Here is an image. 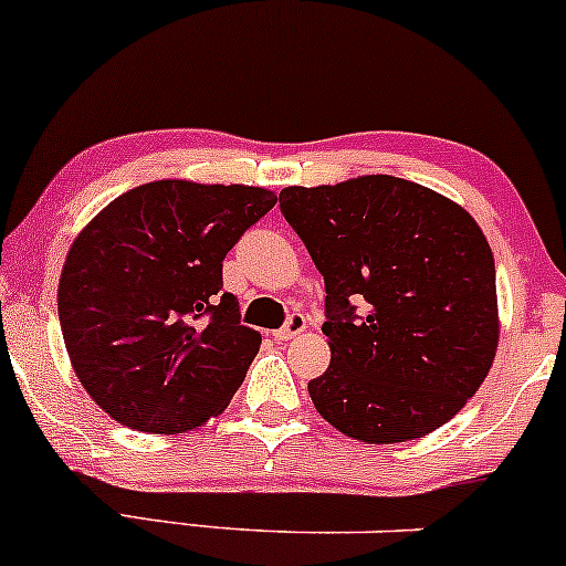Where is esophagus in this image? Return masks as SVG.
Wrapping results in <instances>:
<instances>
[{"mask_svg":"<svg viewBox=\"0 0 566 566\" xmlns=\"http://www.w3.org/2000/svg\"><path fill=\"white\" fill-rule=\"evenodd\" d=\"M303 331H306V316H303V314H290L287 325H284L282 331L273 333V338H276V340H290V338H295V335H301Z\"/></svg>","mask_w":566,"mask_h":566,"instance_id":"obj_1","label":"esophagus"}]
</instances>
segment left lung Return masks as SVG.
Listing matches in <instances>:
<instances>
[{
  "mask_svg": "<svg viewBox=\"0 0 566 566\" xmlns=\"http://www.w3.org/2000/svg\"><path fill=\"white\" fill-rule=\"evenodd\" d=\"M279 203L325 276L331 365L308 381L322 419L376 446L454 419L500 344L494 254L473 214L389 174L293 185ZM352 300L369 303L363 317Z\"/></svg>",
  "mask_w": 566,
  "mask_h": 566,
  "instance_id": "1",
  "label": "left lung"
}]
</instances>
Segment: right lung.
<instances>
[{
  "label": "right lung",
  "instance_id": "right-lung-1",
  "mask_svg": "<svg viewBox=\"0 0 566 566\" xmlns=\"http://www.w3.org/2000/svg\"><path fill=\"white\" fill-rule=\"evenodd\" d=\"M276 203L250 185L158 179L107 203L72 241L59 319L85 392L117 424H207L244 381L260 333L222 293V260Z\"/></svg>",
  "mask_w": 566,
  "mask_h": 566
}]
</instances>
